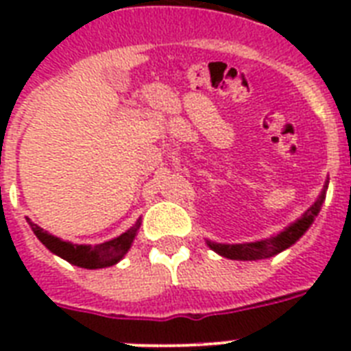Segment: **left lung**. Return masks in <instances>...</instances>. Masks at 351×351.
Here are the masks:
<instances>
[{"label": "left lung", "instance_id": "obj_1", "mask_svg": "<svg viewBox=\"0 0 351 351\" xmlns=\"http://www.w3.org/2000/svg\"><path fill=\"white\" fill-rule=\"evenodd\" d=\"M328 182L330 180H326L321 195H319L315 202L311 204V208L306 209L300 219L295 220L293 224H289L288 228H284L280 233L273 234L269 239L244 242V244H220V242H211V240H206V244L215 253H219L220 256H226V258H231V261H262V258L278 255L280 251L291 247L306 231L310 230V226L313 224V220L321 211L322 204L326 200Z\"/></svg>", "mask_w": 351, "mask_h": 351}]
</instances>
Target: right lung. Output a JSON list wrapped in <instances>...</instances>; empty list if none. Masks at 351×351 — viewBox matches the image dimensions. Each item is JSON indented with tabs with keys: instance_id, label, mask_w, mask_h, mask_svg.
I'll return each instance as SVG.
<instances>
[{
	"instance_id": "add662e5",
	"label": "right lung",
	"mask_w": 351,
	"mask_h": 351,
	"mask_svg": "<svg viewBox=\"0 0 351 351\" xmlns=\"http://www.w3.org/2000/svg\"><path fill=\"white\" fill-rule=\"evenodd\" d=\"M29 222L30 230L34 231V234L38 237L41 244L45 245L47 250L58 255L63 261L71 262L74 266L85 267V269H100V267H109L114 266L118 262L127 255V251L131 250L132 242L136 239L138 230H140V219L136 220V224L129 228L125 233H121L120 237L112 240H107V242H101V244L90 245V244H74V242H69V240H62L54 237V234L47 233L43 228H40L34 222Z\"/></svg>"
}]
</instances>
